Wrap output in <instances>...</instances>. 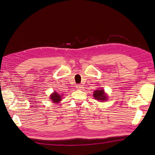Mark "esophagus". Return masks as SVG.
I'll return each mask as SVG.
<instances>
[{"label": "esophagus", "instance_id": "34e87169", "mask_svg": "<svg viewBox=\"0 0 155 155\" xmlns=\"http://www.w3.org/2000/svg\"><path fill=\"white\" fill-rule=\"evenodd\" d=\"M76 88L78 89H79V90H81V88H83V86L81 84H77L76 86Z\"/></svg>", "mask_w": 155, "mask_h": 155}]
</instances>
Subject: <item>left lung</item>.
<instances>
[{
  "label": "left lung",
  "mask_w": 155,
  "mask_h": 155,
  "mask_svg": "<svg viewBox=\"0 0 155 155\" xmlns=\"http://www.w3.org/2000/svg\"><path fill=\"white\" fill-rule=\"evenodd\" d=\"M94 97L98 101H104L107 99V95L105 94L104 90H95L94 93Z\"/></svg>",
  "instance_id": "8db88e82"
}]
</instances>
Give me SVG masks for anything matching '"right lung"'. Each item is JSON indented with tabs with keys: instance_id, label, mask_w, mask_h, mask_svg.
<instances>
[{
	"instance_id": "obj_1",
	"label": "right lung",
	"mask_w": 155,
	"mask_h": 155,
	"mask_svg": "<svg viewBox=\"0 0 155 155\" xmlns=\"http://www.w3.org/2000/svg\"><path fill=\"white\" fill-rule=\"evenodd\" d=\"M50 98L51 99V101H52L53 102L58 103V102L61 101V96L57 94V92H54L53 94L51 95Z\"/></svg>"
}]
</instances>
